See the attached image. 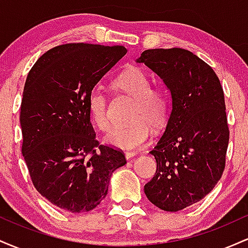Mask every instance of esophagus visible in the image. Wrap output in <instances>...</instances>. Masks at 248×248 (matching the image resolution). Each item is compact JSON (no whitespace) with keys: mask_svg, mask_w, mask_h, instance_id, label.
I'll list each match as a JSON object with an SVG mask.
<instances>
[{"mask_svg":"<svg viewBox=\"0 0 248 248\" xmlns=\"http://www.w3.org/2000/svg\"><path fill=\"white\" fill-rule=\"evenodd\" d=\"M124 155H126L127 160H129V158H132L133 156L136 155V153H135V152H127L126 154H124Z\"/></svg>","mask_w":248,"mask_h":248,"instance_id":"1","label":"esophagus"}]
</instances>
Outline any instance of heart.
<instances>
[{"mask_svg":"<svg viewBox=\"0 0 248 248\" xmlns=\"http://www.w3.org/2000/svg\"><path fill=\"white\" fill-rule=\"evenodd\" d=\"M114 86L134 99L128 126L116 127L105 139L109 146L120 149H134L146 143L150 128L161 129L166 126L171 108V99L163 85H150L149 76L140 67L130 66L120 73ZM91 120L101 132L110 127L107 99L99 88H93L87 96Z\"/></svg>","mask_w":248,"mask_h":248,"instance_id":"heart-1","label":"heart"}]
</instances>
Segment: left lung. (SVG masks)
I'll return each instance as SVG.
<instances>
[{"instance_id": "8db88e82", "label": "left lung", "mask_w": 248, "mask_h": 248, "mask_svg": "<svg viewBox=\"0 0 248 248\" xmlns=\"http://www.w3.org/2000/svg\"><path fill=\"white\" fill-rule=\"evenodd\" d=\"M138 62L163 79L172 99L166 130L150 152L157 168L144 193L176 212L205 197L224 172L230 139L224 91L212 67L186 49H149Z\"/></svg>"}]
</instances>
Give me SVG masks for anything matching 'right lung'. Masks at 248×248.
Listing matches in <instances>:
<instances>
[{
	"mask_svg": "<svg viewBox=\"0 0 248 248\" xmlns=\"http://www.w3.org/2000/svg\"><path fill=\"white\" fill-rule=\"evenodd\" d=\"M127 53L122 45L69 43L46 51L28 75L21 104L22 154L33 186L72 213L94 209L106 197L122 150L95 139L88 93Z\"/></svg>",
	"mask_w": 248,
	"mask_h": 248,
	"instance_id": "1",
	"label": "right lung"
}]
</instances>
